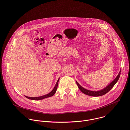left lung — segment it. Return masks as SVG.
<instances>
[{"label": "left lung", "instance_id": "1", "mask_svg": "<svg viewBox=\"0 0 130 130\" xmlns=\"http://www.w3.org/2000/svg\"><path fill=\"white\" fill-rule=\"evenodd\" d=\"M120 74H121V71H120L119 74L117 75V76L115 78V79L111 82L109 85H108L105 89H103L102 90L99 91L95 92V91H91L85 89V88H83L82 86H80L77 82H76V83L78 86V88H79V89L80 90V91L82 93H83L86 94H87L88 95H90V96H101V95H104L105 94L109 92L111 90V89L113 88V87L115 86V85L116 84V83L118 82V80H119V77L120 76Z\"/></svg>", "mask_w": 130, "mask_h": 130}]
</instances>
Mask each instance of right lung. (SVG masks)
I'll list each match as a JSON object with an SVG mask.
<instances>
[{
    "label": "right lung",
    "instance_id": "add662e5",
    "mask_svg": "<svg viewBox=\"0 0 130 130\" xmlns=\"http://www.w3.org/2000/svg\"><path fill=\"white\" fill-rule=\"evenodd\" d=\"M59 81V78L58 79L56 83V86L55 87V88H54V89L52 90V91L51 92L47 94H45V95H42V96H38V97H34V98H32V97H29V96H25L26 98H27V99H30V100H42L43 99H45V98H48V97H50V96H53L55 93H56V91L57 90V86H58V82Z\"/></svg>",
    "mask_w": 130,
    "mask_h": 130
}]
</instances>
